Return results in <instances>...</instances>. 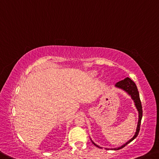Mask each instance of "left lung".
Segmentation results:
<instances>
[{"label": "left lung", "mask_w": 159, "mask_h": 159, "mask_svg": "<svg viewBox=\"0 0 159 159\" xmlns=\"http://www.w3.org/2000/svg\"><path fill=\"white\" fill-rule=\"evenodd\" d=\"M115 86L117 88H120V89H122L124 90H125L128 94H129L131 95V97L135 102V105L137 107L138 111H139V121H138V124H137V131H136L134 137H133L129 141L125 143L124 145H122V147H120L117 148H114V150H119L121 149L122 148H124L126 145L128 144V143H130L132 141H133L134 139L137 137L139 134V132L140 130V125H141V121H142V114H143V111H142V102H141L140 100V98H139V93L136 84H134V82L133 80H131L129 78H126L124 80H120V81L117 82V84H115ZM94 143V145L95 147H99L98 145L95 144L94 142H93Z\"/></svg>", "instance_id": "left-lung-1"}]
</instances>
